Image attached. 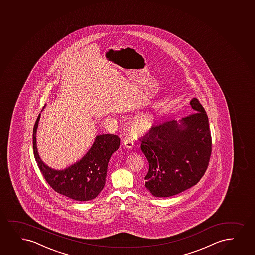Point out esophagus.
Instances as JSON below:
<instances>
[{"instance_id":"34e87169","label":"esophagus","mask_w":255,"mask_h":255,"mask_svg":"<svg viewBox=\"0 0 255 255\" xmlns=\"http://www.w3.org/2000/svg\"><path fill=\"white\" fill-rule=\"evenodd\" d=\"M123 144L124 146L127 148H132L134 147V143H133V141H132L131 140H128V139L124 140Z\"/></svg>"}]
</instances>
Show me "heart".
<instances>
[{
    "mask_svg": "<svg viewBox=\"0 0 255 255\" xmlns=\"http://www.w3.org/2000/svg\"><path fill=\"white\" fill-rule=\"evenodd\" d=\"M154 125V118L149 114H143L135 117L129 123V130L136 136L146 134Z\"/></svg>",
    "mask_w": 255,
    "mask_h": 255,
    "instance_id": "1",
    "label": "heart"
}]
</instances>
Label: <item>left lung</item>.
Segmentation results:
<instances>
[{
    "mask_svg": "<svg viewBox=\"0 0 255 255\" xmlns=\"http://www.w3.org/2000/svg\"><path fill=\"white\" fill-rule=\"evenodd\" d=\"M195 113L177 122L153 126L141 140L149 165L144 185L152 195L167 198L191 188L204 176L211 154V135L205 108L197 98Z\"/></svg>",
    "mask_w": 255,
    "mask_h": 255,
    "instance_id": "8db88e82",
    "label": "left lung"
}]
</instances>
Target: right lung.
<instances>
[{
	"label": "right lung",
	"instance_id": "1",
	"mask_svg": "<svg viewBox=\"0 0 255 255\" xmlns=\"http://www.w3.org/2000/svg\"><path fill=\"white\" fill-rule=\"evenodd\" d=\"M39 119L40 114L33 127V154L50 187L59 194L76 201H88L96 198L104 188L108 162L112 154L120 148V137L112 134L97 135L91 148L76 163L65 169H52L38 155L36 133Z\"/></svg>",
	"mask_w": 255,
	"mask_h": 255
}]
</instances>
